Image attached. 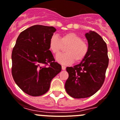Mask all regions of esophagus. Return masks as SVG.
I'll return each instance as SVG.
<instances>
[{
	"label": "esophagus",
	"mask_w": 120,
	"mask_h": 120,
	"mask_svg": "<svg viewBox=\"0 0 120 120\" xmlns=\"http://www.w3.org/2000/svg\"><path fill=\"white\" fill-rule=\"evenodd\" d=\"M61 68H62V70H66V66H61Z\"/></svg>",
	"instance_id": "esophagus-1"
}]
</instances>
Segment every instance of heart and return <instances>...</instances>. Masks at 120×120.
Instances as JSON below:
<instances>
[{
    "instance_id": "b5f03b06",
    "label": "heart",
    "mask_w": 120,
    "mask_h": 120,
    "mask_svg": "<svg viewBox=\"0 0 120 120\" xmlns=\"http://www.w3.org/2000/svg\"><path fill=\"white\" fill-rule=\"evenodd\" d=\"M49 46L50 50L55 55L67 46L65 48L66 53L59 54L56 57L57 61L66 65L74 61L76 63L81 62L86 57L89 50L87 43L73 32L63 34L60 39L56 36H53L50 39Z\"/></svg>"
}]
</instances>
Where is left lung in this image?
I'll return each mask as SVG.
<instances>
[{"label": "left lung", "instance_id": "8db88e82", "mask_svg": "<svg viewBox=\"0 0 120 120\" xmlns=\"http://www.w3.org/2000/svg\"><path fill=\"white\" fill-rule=\"evenodd\" d=\"M89 50L84 60L74 67H67L68 78L65 83L66 92L74 98H87L94 94L104 82L109 65L107 47L96 32L86 34Z\"/></svg>", "mask_w": 120, "mask_h": 120}]
</instances>
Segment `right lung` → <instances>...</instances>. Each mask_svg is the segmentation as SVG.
<instances>
[{"label": "right lung", "mask_w": 120, "mask_h": 120, "mask_svg": "<svg viewBox=\"0 0 120 120\" xmlns=\"http://www.w3.org/2000/svg\"><path fill=\"white\" fill-rule=\"evenodd\" d=\"M56 29L34 25L20 33L11 53V74L25 93L40 96L49 90L52 79L61 70L49 50V41Z\"/></svg>", "instance_id": "right-lung-1"}]
</instances>
